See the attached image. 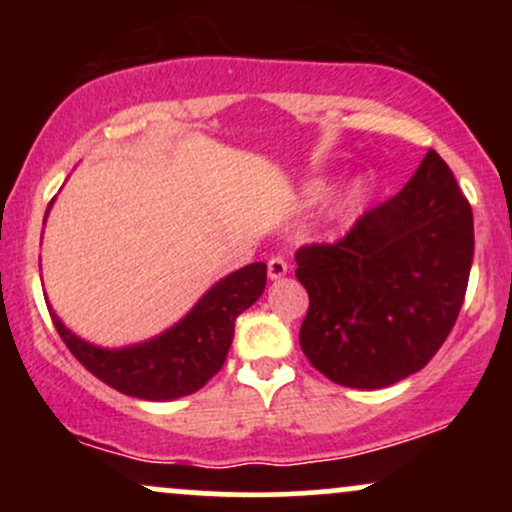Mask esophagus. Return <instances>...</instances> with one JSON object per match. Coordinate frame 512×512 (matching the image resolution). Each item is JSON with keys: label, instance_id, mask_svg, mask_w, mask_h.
I'll use <instances>...</instances> for the list:
<instances>
[{"label": "esophagus", "instance_id": "34e87169", "mask_svg": "<svg viewBox=\"0 0 512 512\" xmlns=\"http://www.w3.org/2000/svg\"><path fill=\"white\" fill-rule=\"evenodd\" d=\"M286 272H289V264H286L284 257L276 255L267 262V274H269V279H272V281L281 279V276H286Z\"/></svg>", "mask_w": 512, "mask_h": 512}]
</instances>
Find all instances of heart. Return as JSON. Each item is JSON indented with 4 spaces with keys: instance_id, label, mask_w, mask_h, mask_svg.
<instances>
[{
    "instance_id": "b5f03b06",
    "label": "heart",
    "mask_w": 512,
    "mask_h": 512,
    "mask_svg": "<svg viewBox=\"0 0 512 512\" xmlns=\"http://www.w3.org/2000/svg\"><path fill=\"white\" fill-rule=\"evenodd\" d=\"M330 187H332V182L327 178H315V180L305 182L303 192H305V197L320 199V197H325L327 192H330ZM366 197H368V180L366 178H356L349 187H346L342 195L337 197V202L332 204L330 219L339 221V223L354 219L356 211L361 209L363 202H366Z\"/></svg>"
}]
</instances>
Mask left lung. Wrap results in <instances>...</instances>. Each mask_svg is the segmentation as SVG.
<instances>
[{
  "mask_svg": "<svg viewBox=\"0 0 512 512\" xmlns=\"http://www.w3.org/2000/svg\"><path fill=\"white\" fill-rule=\"evenodd\" d=\"M472 257V207L431 149L414 178L339 243L296 252L310 298L303 354L332 383L356 390L409 378L448 339Z\"/></svg>",
  "mask_w": 512,
  "mask_h": 512,
  "instance_id": "obj_1",
  "label": "left lung"
}]
</instances>
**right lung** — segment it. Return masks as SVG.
Instances as JSON below:
<instances>
[{
    "label": "right lung",
    "mask_w": 512,
    "mask_h": 512,
    "mask_svg": "<svg viewBox=\"0 0 512 512\" xmlns=\"http://www.w3.org/2000/svg\"><path fill=\"white\" fill-rule=\"evenodd\" d=\"M264 284L267 264L252 262L216 281L166 332L120 349H105L76 337L50 303L48 310L62 342L98 380L122 395L168 402L192 395L219 373L231 349L236 317L262 296Z\"/></svg>",
    "instance_id": "obj_1"
}]
</instances>
